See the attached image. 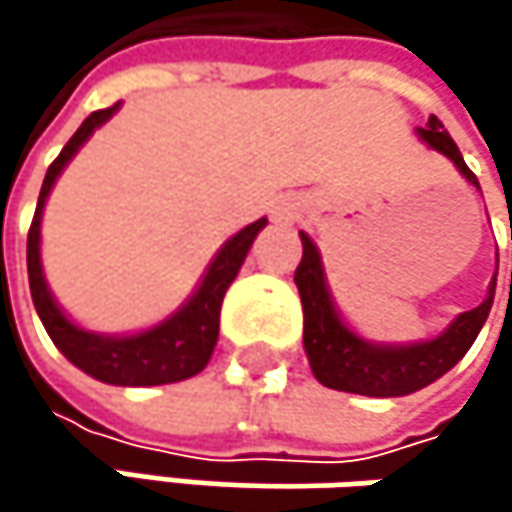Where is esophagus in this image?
Returning a JSON list of instances; mask_svg holds the SVG:
<instances>
[{
    "label": "esophagus",
    "mask_w": 512,
    "mask_h": 512,
    "mask_svg": "<svg viewBox=\"0 0 512 512\" xmlns=\"http://www.w3.org/2000/svg\"><path fill=\"white\" fill-rule=\"evenodd\" d=\"M275 219H278V222H287V219H293V213H290V207H278V213H275Z\"/></svg>",
    "instance_id": "esophagus-1"
}]
</instances>
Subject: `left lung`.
<instances>
[{
  "label": "left lung",
  "mask_w": 512,
  "mask_h": 512,
  "mask_svg": "<svg viewBox=\"0 0 512 512\" xmlns=\"http://www.w3.org/2000/svg\"><path fill=\"white\" fill-rule=\"evenodd\" d=\"M415 136L436 154L454 162V168L480 192L477 177L465 165L457 142L445 130V124L430 115L427 127H418ZM302 240V260L296 266V287L302 299V314H305V356L317 376L320 385L335 388V391H350L364 397H406L412 391L427 388L439 376H445L457 361H460L474 338L480 335L492 299H495V278L498 269L489 281L486 299L457 314L439 335L424 338V341H409V344H388V341H370L358 329H353L344 314L335 305V296L326 281V266L323 255L314 246V240L299 231Z\"/></svg>",
  "instance_id": "8db88e82"
}]
</instances>
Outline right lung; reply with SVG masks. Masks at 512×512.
<instances>
[{
  "instance_id": "add662e5",
  "label": "right lung",
  "mask_w": 512,
  "mask_h": 512,
  "mask_svg": "<svg viewBox=\"0 0 512 512\" xmlns=\"http://www.w3.org/2000/svg\"><path fill=\"white\" fill-rule=\"evenodd\" d=\"M118 109H121V103L91 112L47 168L38 210H35V219L29 228V243H26L29 290H32L35 311H38L47 335L52 338V344L82 373H88L106 385H127V388L168 385V382L189 379L207 367V361L216 350V341H219L222 299H225L231 281L237 278L255 237L266 228V216L246 225L234 237H228L222 243V249L207 263V269H204L201 281L195 284V290L189 293V299L154 326L127 332V335H106V332H91V329L79 326L76 320H70L64 314V308L55 302L47 275H44L41 219H44V207H47L52 186L61 177V171L67 168V162L79 154V148L94 136V130H100Z\"/></svg>"
}]
</instances>
